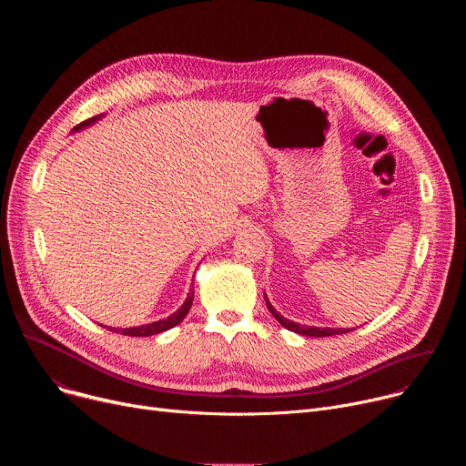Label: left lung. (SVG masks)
Here are the masks:
<instances>
[{
    "label": "left lung",
    "mask_w": 466,
    "mask_h": 466,
    "mask_svg": "<svg viewBox=\"0 0 466 466\" xmlns=\"http://www.w3.org/2000/svg\"><path fill=\"white\" fill-rule=\"evenodd\" d=\"M265 304H268L269 311L273 313V317L289 331H295V334H300V336H308V338H328V336H339V334H347V331H352L356 328H319V326H308V324H299V322H293L289 319H286L284 315H280L273 304L269 302L268 295H265Z\"/></svg>",
    "instance_id": "1"
}]
</instances>
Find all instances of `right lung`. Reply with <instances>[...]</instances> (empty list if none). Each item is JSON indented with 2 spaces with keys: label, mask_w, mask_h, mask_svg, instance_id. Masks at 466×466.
<instances>
[{
  "label": "right lung",
  "mask_w": 466,
  "mask_h": 466,
  "mask_svg": "<svg viewBox=\"0 0 466 466\" xmlns=\"http://www.w3.org/2000/svg\"><path fill=\"white\" fill-rule=\"evenodd\" d=\"M101 117H105V114L94 116V117L83 121L81 125H77V127L74 128V132L83 130V128L94 125V123L99 121ZM191 302H193V289H189V293H187L184 304H182L175 313H171V315L166 317V319H160V320H155V322H149V324H142V326H132V328H112V326H108V329H110V331H119V334H123V336H132V338H149V336H157V334H160V331H166V329L177 326L178 322H182L184 317L187 315L189 308H191ZM105 328H106V326H105Z\"/></svg>",
  "instance_id": "obj_1"
}]
</instances>
